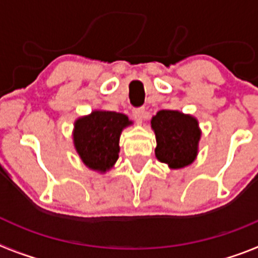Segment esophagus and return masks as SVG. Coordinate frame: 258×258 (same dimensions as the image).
I'll list each match as a JSON object with an SVG mask.
<instances>
[{
    "instance_id": "obj_1",
    "label": "esophagus",
    "mask_w": 258,
    "mask_h": 258,
    "mask_svg": "<svg viewBox=\"0 0 258 258\" xmlns=\"http://www.w3.org/2000/svg\"><path fill=\"white\" fill-rule=\"evenodd\" d=\"M133 117L137 122H142L143 118L146 117V109L145 107H140V108L133 109Z\"/></svg>"
}]
</instances>
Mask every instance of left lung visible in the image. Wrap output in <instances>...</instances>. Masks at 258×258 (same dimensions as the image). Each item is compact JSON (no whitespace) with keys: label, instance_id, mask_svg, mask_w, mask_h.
I'll list each match as a JSON object with an SVG mask.
<instances>
[{"label":"left lung","instance_id":"1","mask_svg":"<svg viewBox=\"0 0 258 258\" xmlns=\"http://www.w3.org/2000/svg\"><path fill=\"white\" fill-rule=\"evenodd\" d=\"M156 138L155 156L170 169H182L195 161L202 129L197 117L177 109H161L151 118Z\"/></svg>","mask_w":258,"mask_h":258}]
</instances>
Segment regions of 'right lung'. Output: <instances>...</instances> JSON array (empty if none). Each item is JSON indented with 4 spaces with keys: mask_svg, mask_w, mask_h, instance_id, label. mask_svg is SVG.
<instances>
[{
    "mask_svg": "<svg viewBox=\"0 0 258 258\" xmlns=\"http://www.w3.org/2000/svg\"><path fill=\"white\" fill-rule=\"evenodd\" d=\"M133 122L126 115L94 109L74 124V146L84 165L98 173L112 169L120 152V136Z\"/></svg>",
    "mask_w": 258,
    "mask_h": 258,
    "instance_id": "obj_1",
    "label": "right lung"
}]
</instances>
